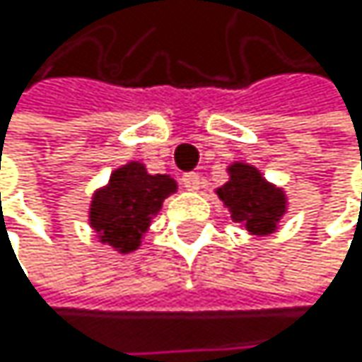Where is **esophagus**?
I'll return each instance as SVG.
<instances>
[{
  "instance_id": "esophagus-1",
  "label": "esophagus",
  "mask_w": 362,
  "mask_h": 362,
  "mask_svg": "<svg viewBox=\"0 0 362 362\" xmlns=\"http://www.w3.org/2000/svg\"><path fill=\"white\" fill-rule=\"evenodd\" d=\"M180 182H182V187L187 191H199V185H202V180L197 173H185L182 177H180Z\"/></svg>"
}]
</instances>
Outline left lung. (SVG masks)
I'll list each match as a JSON object with an SVG mask.
<instances>
[{"instance_id":"obj_1","label":"left lung","mask_w":362,"mask_h":362,"mask_svg":"<svg viewBox=\"0 0 362 362\" xmlns=\"http://www.w3.org/2000/svg\"><path fill=\"white\" fill-rule=\"evenodd\" d=\"M228 182L215 189L232 221L252 236H269L280 228L288 199L282 187L265 180L250 163L234 160L228 169Z\"/></svg>"}]
</instances>
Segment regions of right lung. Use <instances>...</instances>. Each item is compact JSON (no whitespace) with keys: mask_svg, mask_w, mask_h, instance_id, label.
<instances>
[{"mask_svg":"<svg viewBox=\"0 0 362 362\" xmlns=\"http://www.w3.org/2000/svg\"><path fill=\"white\" fill-rule=\"evenodd\" d=\"M175 189L177 182L171 175L149 173L143 163L130 160L117 167L108 182L90 195L88 226L102 245L117 254H132Z\"/></svg>","mask_w":362,"mask_h":362,"instance_id":"obj_1","label":"right lung"}]
</instances>
